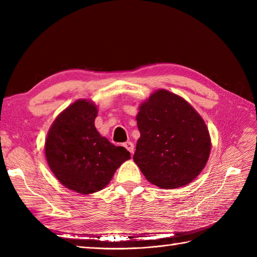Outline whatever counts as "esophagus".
Returning <instances> with one entry per match:
<instances>
[{
  "mask_svg": "<svg viewBox=\"0 0 257 257\" xmlns=\"http://www.w3.org/2000/svg\"><path fill=\"white\" fill-rule=\"evenodd\" d=\"M123 147L130 152V154L132 155L134 154V144L132 143V141H127V143H124Z\"/></svg>",
  "mask_w": 257,
  "mask_h": 257,
  "instance_id": "obj_1",
  "label": "esophagus"
}]
</instances>
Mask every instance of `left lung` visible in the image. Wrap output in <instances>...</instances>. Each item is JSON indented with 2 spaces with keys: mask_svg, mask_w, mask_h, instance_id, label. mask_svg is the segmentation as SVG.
<instances>
[{
  "mask_svg": "<svg viewBox=\"0 0 257 257\" xmlns=\"http://www.w3.org/2000/svg\"><path fill=\"white\" fill-rule=\"evenodd\" d=\"M140 138L134 161L146 179L161 189L191 183L203 170L211 137L199 112L167 89H158L139 105Z\"/></svg>",
  "mask_w": 257,
  "mask_h": 257,
  "instance_id": "obj_1",
  "label": "left lung"
}]
</instances>
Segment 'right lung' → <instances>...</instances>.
Returning a JSON list of instances; mask_svg holds the SVG:
<instances>
[{
  "instance_id": "right-lung-1",
  "label": "right lung",
  "mask_w": 257,
  "mask_h": 257,
  "mask_svg": "<svg viewBox=\"0 0 257 257\" xmlns=\"http://www.w3.org/2000/svg\"><path fill=\"white\" fill-rule=\"evenodd\" d=\"M98 109L89 99H78L54 120L45 140V158L65 188L80 194L100 191L130 152L112 145L97 132Z\"/></svg>"
}]
</instances>
